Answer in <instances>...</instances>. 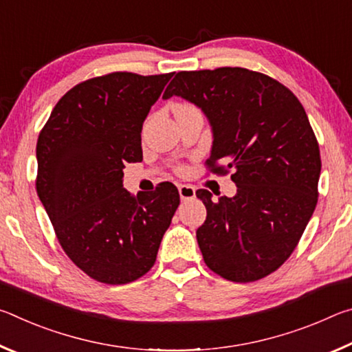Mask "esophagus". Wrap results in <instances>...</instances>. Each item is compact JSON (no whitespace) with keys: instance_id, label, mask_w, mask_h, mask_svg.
I'll use <instances>...</instances> for the list:
<instances>
[{"instance_id":"34e87169","label":"esophagus","mask_w":352,"mask_h":352,"mask_svg":"<svg viewBox=\"0 0 352 352\" xmlns=\"http://www.w3.org/2000/svg\"><path fill=\"white\" fill-rule=\"evenodd\" d=\"M178 194L183 201L195 199V188L190 184H178Z\"/></svg>"}]
</instances>
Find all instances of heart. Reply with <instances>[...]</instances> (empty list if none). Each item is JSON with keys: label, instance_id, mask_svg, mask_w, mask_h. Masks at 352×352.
I'll list each match as a JSON object with an SVG mask.
<instances>
[{"label": "heart", "instance_id": "heart-1", "mask_svg": "<svg viewBox=\"0 0 352 352\" xmlns=\"http://www.w3.org/2000/svg\"><path fill=\"white\" fill-rule=\"evenodd\" d=\"M180 105H188V104H180Z\"/></svg>", "mask_w": 352, "mask_h": 352}]
</instances>
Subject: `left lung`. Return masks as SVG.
Returning a JSON list of instances; mask_svg holds the SVG:
<instances>
[{
    "label": "left lung",
    "mask_w": 352,
    "mask_h": 352,
    "mask_svg": "<svg viewBox=\"0 0 352 352\" xmlns=\"http://www.w3.org/2000/svg\"><path fill=\"white\" fill-rule=\"evenodd\" d=\"M174 94L210 119L208 169L231 172L237 188L216 201L195 192L206 206L197 230L205 264L233 283L265 278L294 253L318 201L320 147L306 111L287 87L247 68L180 71L163 98Z\"/></svg>",
    "instance_id": "left-lung-1"
}]
</instances>
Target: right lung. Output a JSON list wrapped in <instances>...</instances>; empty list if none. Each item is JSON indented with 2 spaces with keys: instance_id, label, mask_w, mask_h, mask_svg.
I'll return each mask as SVG.
<instances>
[{
  "instance_id": "add662e5",
  "label": "right lung",
  "mask_w": 352,
  "mask_h": 352,
  "mask_svg": "<svg viewBox=\"0 0 352 352\" xmlns=\"http://www.w3.org/2000/svg\"><path fill=\"white\" fill-rule=\"evenodd\" d=\"M172 76L115 71L83 80L38 135V197L63 252L99 283L144 276L180 205L169 182L152 194L122 188L124 163L142 158V122Z\"/></svg>"
}]
</instances>
